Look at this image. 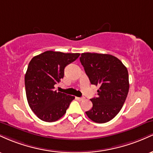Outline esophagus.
I'll return each mask as SVG.
<instances>
[{"label": "esophagus", "instance_id": "esophagus-1", "mask_svg": "<svg viewBox=\"0 0 153 153\" xmlns=\"http://www.w3.org/2000/svg\"><path fill=\"white\" fill-rule=\"evenodd\" d=\"M76 99L78 101H82V100H84V97H76Z\"/></svg>", "mask_w": 153, "mask_h": 153}]
</instances>
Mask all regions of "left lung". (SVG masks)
Listing matches in <instances>:
<instances>
[{
	"label": "left lung",
	"mask_w": 153,
	"mask_h": 153,
	"mask_svg": "<svg viewBox=\"0 0 153 153\" xmlns=\"http://www.w3.org/2000/svg\"><path fill=\"white\" fill-rule=\"evenodd\" d=\"M80 61L91 84L99 85L97 97L91 99L93 107L85 112L93 122L106 123L122 109L129 92L127 68L111 54L82 53Z\"/></svg>",
	"instance_id": "8db88e82"
}]
</instances>
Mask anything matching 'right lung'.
Masks as SVG:
<instances>
[{"label": "right lung", "mask_w": 153, "mask_h": 153, "mask_svg": "<svg viewBox=\"0 0 153 153\" xmlns=\"http://www.w3.org/2000/svg\"><path fill=\"white\" fill-rule=\"evenodd\" d=\"M79 53L46 51L31 59L25 75L26 99L36 117L47 122L58 120L75 96L54 91L64 77L65 68L74 62Z\"/></svg>", "instance_id": "obj_1"}]
</instances>
